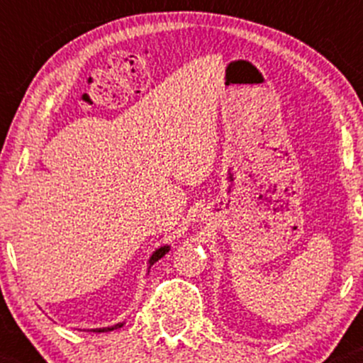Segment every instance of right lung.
Listing matches in <instances>:
<instances>
[{"label": "right lung", "mask_w": 363, "mask_h": 363, "mask_svg": "<svg viewBox=\"0 0 363 363\" xmlns=\"http://www.w3.org/2000/svg\"><path fill=\"white\" fill-rule=\"evenodd\" d=\"M168 250H170V246H163L152 252V256L149 258V267L155 265L160 258H163V256L168 252ZM121 327H123V323H117V325H112V327H105V328H93V332H111V330H116V328H121Z\"/></svg>", "instance_id": "1"}]
</instances>
